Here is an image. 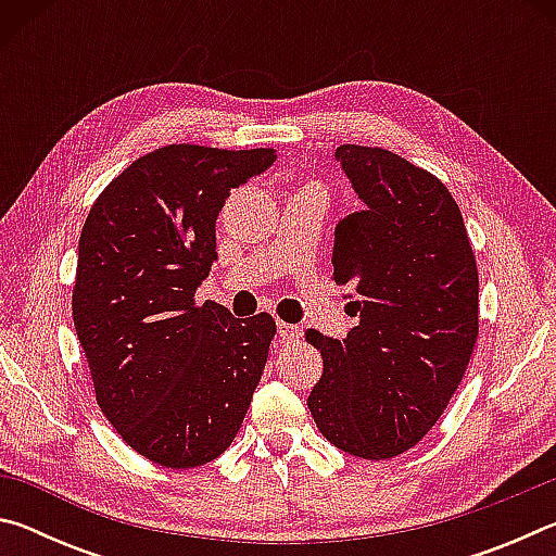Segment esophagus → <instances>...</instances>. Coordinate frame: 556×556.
I'll return each mask as SVG.
<instances>
[{
  "instance_id": "1",
  "label": "esophagus",
  "mask_w": 556,
  "mask_h": 556,
  "mask_svg": "<svg viewBox=\"0 0 556 556\" xmlns=\"http://www.w3.org/2000/svg\"><path fill=\"white\" fill-rule=\"evenodd\" d=\"M277 331H279V336H281V341H299V336H301L299 326L285 324V321L277 324Z\"/></svg>"
}]
</instances>
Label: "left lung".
Here are the masks:
<instances>
[{
  "label": "left lung",
  "instance_id": "1",
  "mask_svg": "<svg viewBox=\"0 0 556 556\" xmlns=\"http://www.w3.org/2000/svg\"><path fill=\"white\" fill-rule=\"evenodd\" d=\"M363 211L338 223L333 281L361 324L343 341L308 328L324 375L308 394L321 434L382 460L437 425L478 341V267L448 188L380 147L336 149Z\"/></svg>",
  "mask_w": 556,
  "mask_h": 556
}]
</instances>
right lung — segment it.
Listing matches in <instances>:
<instances>
[{
    "instance_id": "obj_1",
    "label": "right lung",
    "mask_w": 556,
    "mask_h": 556,
    "mask_svg": "<svg viewBox=\"0 0 556 556\" xmlns=\"http://www.w3.org/2000/svg\"><path fill=\"white\" fill-rule=\"evenodd\" d=\"M275 149L168 144L105 186L83 225L73 324L96 400L137 454L166 468L218 458L242 427L277 324L195 304L232 188Z\"/></svg>"
}]
</instances>
